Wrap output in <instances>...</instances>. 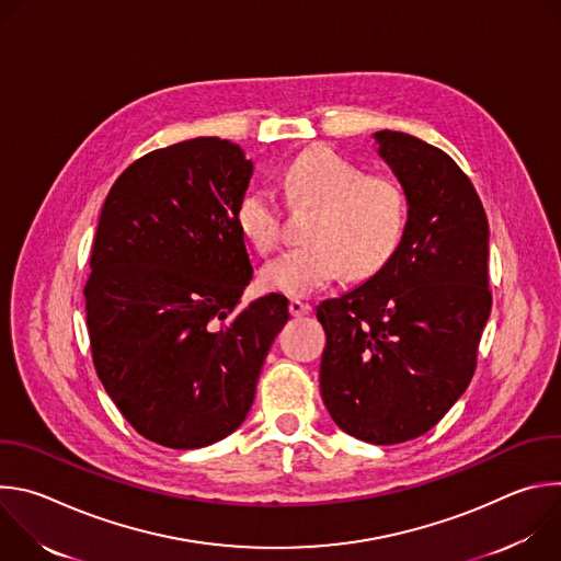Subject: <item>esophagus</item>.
Returning a JSON list of instances; mask_svg holds the SVG:
<instances>
[{"label":"esophagus","mask_w":561,"mask_h":561,"mask_svg":"<svg viewBox=\"0 0 561 561\" xmlns=\"http://www.w3.org/2000/svg\"><path fill=\"white\" fill-rule=\"evenodd\" d=\"M288 308H290V314H293V317H301V314H308V312H310V304H308V301H301V299H290Z\"/></svg>","instance_id":"esophagus-1"}]
</instances>
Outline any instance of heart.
<instances>
[{
	"label": "heart",
	"instance_id": "1",
	"mask_svg": "<svg viewBox=\"0 0 561 561\" xmlns=\"http://www.w3.org/2000/svg\"><path fill=\"white\" fill-rule=\"evenodd\" d=\"M293 206H317L306 228L308 244L290 249L262 268V282L286 295H310L342 271L348 279L379 273L402 244L409 199L392 178L366 175L344 154L314 146L297 154L284 171ZM247 242L271 253L282 232V208L271 193L253 191L234 213Z\"/></svg>",
	"mask_w": 561,
	"mask_h": 561
}]
</instances>
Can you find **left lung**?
Listing matches in <instances>:
<instances>
[{"mask_svg": "<svg viewBox=\"0 0 561 561\" xmlns=\"http://www.w3.org/2000/svg\"><path fill=\"white\" fill-rule=\"evenodd\" d=\"M373 137L407 193L409 224L379 273L317 306L319 388L344 433L388 446L431 431L463 394L493 297L489 219L466 173L413 135Z\"/></svg>", "mask_w": 561, "mask_h": 561, "instance_id": "1", "label": "left lung"}]
</instances>
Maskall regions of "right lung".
<instances>
[{"label": "right lung", "mask_w": 561, "mask_h": 561, "mask_svg": "<svg viewBox=\"0 0 561 561\" xmlns=\"http://www.w3.org/2000/svg\"><path fill=\"white\" fill-rule=\"evenodd\" d=\"M253 162L197 137L113 184L84 288L95 370L128 424L169 448L210 446L247 420L288 299L237 308L253 279L237 206Z\"/></svg>", "instance_id": "add662e5"}]
</instances>
